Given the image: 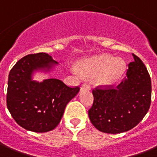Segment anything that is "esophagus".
Here are the masks:
<instances>
[{"instance_id": "34e87169", "label": "esophagus", "mask_w": 157, "mask_h": 157, "mask_svg": "<svg viewBox=\"0 0 157 157\" xmlns=\"http://www.w3.org/2000/svg\"><path fill=\"white\" fill-rule=\"evenodd\" d=\"M81 90L83 91V90H90V85H88L87 84H83L81 87Z\"/></svg>"}]
</instances>
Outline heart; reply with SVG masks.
I'll return each instance as SVG.
<instances>
[{
  "label": "heart",
  "instance_id": "heart-1",
  "mask_svg": "<svg viewBox=\"0 0 157 157\" xmlns=\"http://www.w3.org/2000/svg\"><path fill=\"white\" fill-rule=\"evenodd\" d=\"M126 70V63L122 59H114L109 55H100L85 59L80 62L78 68L72 67L75 74L81 72L88 77H95L98 85L111 87L120 81Z\"/></svg>",
  "mask_w": 157,
  "mask_h": 157
}]
</instances>
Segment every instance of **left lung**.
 Returning <instances> with one entry per match:
<instances>
[{
    "mask_svg": "<svg viewBox=\"0 0 157 157\" xmlns=\"http://www.w3.org/2000/svg\"><path fill=\"white\" fill-rule=\"evenodd\" d=\"M128 64L127 78L112 90H95L89 110L92 124L101 132L118 134L132 129L148 111L151 78L140 59L135 55Z\"/></svg>",
    "mask_w": 157,
    "mask_h": 157,
    "instance_id": "obj_1",
    "label": "left lung"
}]
</instances>
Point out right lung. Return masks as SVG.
Masks as SVG:
<instances>
[{
	"instance_id": "add662e5",
	"label": "right lung",
	"mask_w": 157,
	"mask_h": 157,
	"mask_svg": "<svg viewBox=\"0 0 157 157\" xmlns=\"http://www.w3.org/2000/svg\"><path fill=\"white\" fill-rule=\"evenodd\" d=\"M59 65L50 55L25 56L10 70L7 107L16 123L34 132L55 129L63 117L66 105L78 94L80 88H70L60 80H34L37 72L48 74Z\"/></svg>"
}]
</instances>
